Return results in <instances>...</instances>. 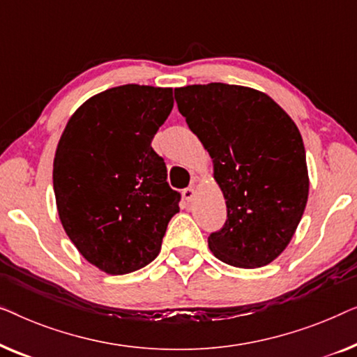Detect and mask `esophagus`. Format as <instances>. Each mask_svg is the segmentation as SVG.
Instances as JSON below:
<instances>
[{
	"instance_id": "esophagus-1",
	"label": "esophagus",
	"mask_w": 357,
	"mask_h": 357,
	"mask_svg": "<svg viewBox=\"0 0 357 357\" xmlns=\"http://www.w3.org/2000/svg\"><path fill=\"white\" fill-rule=\"evenodd\" d=\"M194 195H195L194 188H185V189H183V197H184V200H188V202H190V200L194 199Z\"/></svg>"
}]
</instances>
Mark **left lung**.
<instances>
[{
  "instance_id": "left-lung-1",
  "label": "left lung",
  "mask_w": 357,
  "mask_h": 357,
  "mask_svg": "<svg viewBox=\"0 0 357 357\" xmlns=\"http://www.w3.org/2000/svg\"><path fill=\"white\" fill-rule=\"evenodd\" d=\"M174 98L227 199V222L210 233V250L233 267H264L288 245L307 204L299 129L268 95L241 85H188Z\"/></svg>"
}]
</instances>
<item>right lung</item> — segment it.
<instances>
[{
	"label": "right lung",
	"mask_w": 357,
	"mask_h": 357,
	"mask_svg": "<svg viewBox=\"0 0 357 357\" xmlns=\"http://www.w3.org/2000/svg\"><path fill=\"white\" fill-rule=\"evenodd\" d=\"M173 103V89H108L74 113L59 139L53 163L59 220L79 252L109 275L152 262L179 212L181 194L152 149Z\"/></svg>",
	"instance_id": "1"
}]
</instances>
